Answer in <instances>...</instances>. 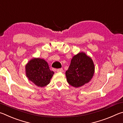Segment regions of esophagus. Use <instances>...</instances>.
Here are the masks:
<instances>
[{"mask_svg":"<svg viewBox=\"0 0 123 123\" xmlns=\"http://www.w3.org/2000/svg\"><path fill=\"white\" fill-rule=\"evenodd\" d=\"M57 71V72H63V69L62 68H58Z\"/></svg>","mask_w":123,"mask_h":123,"instance_id":"1","label":"esophagus"}]
</instances>
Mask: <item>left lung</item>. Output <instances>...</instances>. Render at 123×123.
Wrapping results in <instances>:
<instances>
[{"label": "left lung", "mask_w": 123, "mask_h": 123, "mask_svg": "<svg viewBox=\"0 0 123 123\" xmlns=\"http://www.w3.org/2000/svg\"><path fill=\"white\" fill-rule=\"evenodd\" d=\"M94 72V66L92 59L81 52L74 56L65 74L68 83L72 86L78 87L89 83Z\"/></svg>", "instance_id": "8db88e82"}]
</instances>
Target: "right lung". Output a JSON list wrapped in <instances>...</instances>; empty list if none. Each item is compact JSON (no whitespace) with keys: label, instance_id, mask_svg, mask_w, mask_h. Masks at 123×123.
Returning a JSON list of instances; mask_svg holds the SVG:
<instances>
[{"label":"right lung","instance_id":"1","mask_svg":"<svg viewBox=\"0 0 123 123\" xmlns=\"http://www.w3.org/2000/svg\"><path fill=\"white\" fill-rule=\"evenodd\" d=\"M25 69L28 79L39 87L48 85L54 74L47 62L40 58L31 59L26 65Z\"/></svg>","mask_w":123,"mask_h":123}]
</instances>
